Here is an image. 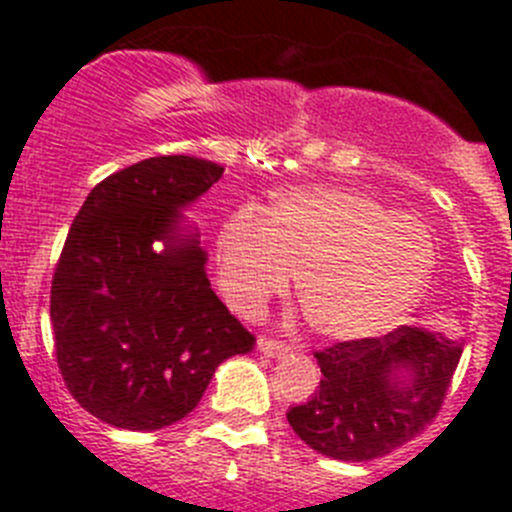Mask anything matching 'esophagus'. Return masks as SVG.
I'll use <instances>...</instances> for the list:
<instances>
[{
	"label": "esophagus",
	"mask_w": 512,
	"mask_h": 512,
	"mask_svg": "<svg viewBox=\"0 0 512 512\" xmlns=\"http://www.w3.org/2000/svg\"><path fill=\"white\" fill-rule=\"evenodd\" d=\"M257 349H260L265 356H282L289 352V347L280 339H272V337H260L257 339Z\"/></svg>",
	"instance_id": "obj_1"
}]
</instances>
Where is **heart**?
<instances>
[{"label":"heart","mask_w":512,"mask_h":512,"mask_svg":"<svg viewBox=\"0 0 512 512\" xmlns=\"http://www.w3.org/2000/svg\"><path fill=\"white\" fill-rule=\"evenodd\" d=\"M227 302L257 317L299 275L297 297L314 332L337 342L394 327L421 297L436 242L421 218L347 188L282 190L267 215L242 205L215 245Z\"/></svg>","instance_id":"obj_1"}]
</instances>
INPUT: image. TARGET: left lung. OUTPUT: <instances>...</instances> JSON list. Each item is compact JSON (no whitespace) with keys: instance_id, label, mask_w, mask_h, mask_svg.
Here are the masks:
<instances>
[{"instance_id":"left-lung-1","label":"left lung","mask_w":512,"mask_h":512,"mask_svg":"<svg viewBox=\"0 0 512 512\" xmlns=\"http://www.w3.org/2000/svg\"><path fill=\"white\" fill-rule=\"evenodd\" d=\"M461 354L458 339L409 324L384 337L332 344L314 352L322 381L307 404L287 411L289 426L337 461L386 456L431 426Z\"/></svg>"}]
</instances>
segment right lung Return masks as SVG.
Masks as SVG:
<instances>
[{
	"label": "right lung",
	"instance_id": "right-lung-1",
	"mask_svg": "<svg viewBox=\"0 0 512 512\" xmlns=\"http://www.w3.org/2000/svg\"><path fill=\"white\" fill-rule=\"evenodd\" d=\"M193 156H158L108 175L71 223L51 280L54 352L89 414L128 431L188 416L215 369L255 337L205 275L180 208L223 175Z\"/></svg>",
	"mask_w": 512,
	"mask_h": 512
}]
</instances>
